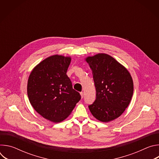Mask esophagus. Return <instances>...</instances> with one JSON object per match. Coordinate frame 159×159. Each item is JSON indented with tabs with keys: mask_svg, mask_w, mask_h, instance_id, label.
<instances>
[{
	"mask_svg": "<svg viewBox=\"0 0 159 159\" xmlns=\"http://www.w3.org/2000/svg\"><path fill=\"white\" fill-rule=\"evenodd\" d=\"M80 94L81 98H83V97H84V93H83V92H81Z\"/></svg>",
	"mask_w": 159,
	"mask_h": 159,
	"instance_id": "34e87169",
	"label": "esophagus"
}]
</instances>
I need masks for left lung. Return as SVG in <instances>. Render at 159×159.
<instances>
[{"instance_id": "left-lung-1", "label": "left lung", "mask_w": 159, "mask_h": 159, "mask_svg": "<svg viewBox=\"0 0 159 159\" xmlns=\"http://www.w3.org/2000/svg\"><path fill=\"white\" fill-rule=\"evenodd\" d=\"M85 61L92 70L96 90V100L89 106L90 112L104 123L116 119L128 106L133 94L129 72L107 54L88 57Z\"/></svg>"}]
</instances>
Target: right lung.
Instances as JSON below:
<instances>
[{"label":"right lung","mask_w":159,"mask_h":159,"mask_svg":"<svg viewBox=\"0 0 159 159\" xmlns=\"http://www.w3.org/2000/svg\"><path fill=\"white\" fill-rule=\"evenodd\" d=\"M71 57L55 55L31 71L27 86L30 102L44 118L59 123L69 116L81 96L66 75Z\"/></svg>","instance_id":"1"}]
</instances>
